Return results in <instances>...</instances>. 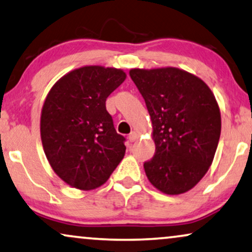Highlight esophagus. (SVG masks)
Wrapping results in <instances>:
<instances>
[{"mask_svg":"<svg viewBox=\"0 0 252 252\" xmlns=\"http://www.w3.org/2000/svg\"><path fill=\"white\" fill-rule=\"evenodd\" d=\"M137 139H139V134H137L136 132H132L129 134V141H130V142H134V141H136Z\"/></svg>","mask_w":252,"mask_h":252,"instance_id":"esophagus-1","label":"esophagus"}]
</instances>
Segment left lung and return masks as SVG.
I'll use <instances>...</instances> for the list:
<instances>
[{
    "label": "left lung",
    "mask_w": 252,
    "mask_h": 252,
    "mask_svg": "<svg viewBox=\"0 0 252 252\" xmlns=\"http://www.w3.org/2000/svg\"><path fill=\"white\" fill-rule=\"evenodd\" d=\"M129 75L153 124L156 151L143 165L148 180L166 195L184 194L215 158L221 132L218 102L201 78L181 68H132Z\"/></svg>",
    "instance_id": "obj_1"
}]
</instances>
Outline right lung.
Here are the masks:
<instances>
[{"label":"right lung","instance_id":"right-lung-1","mask_svg":"<svg viewBox=\"0 0 252 252\" xmlns=\"http://www.w3.org/2000/svg\"><path fill=\"white\" fill-rule=\"evenodd\" d=\"M126 77L122 68L86 65L63 75L48 93L41 141L51 168L71 187H101L125 156V137L116 132L105 101Z\"/></svg>","mask_w":252,"mask_h":252}]
</instances>
